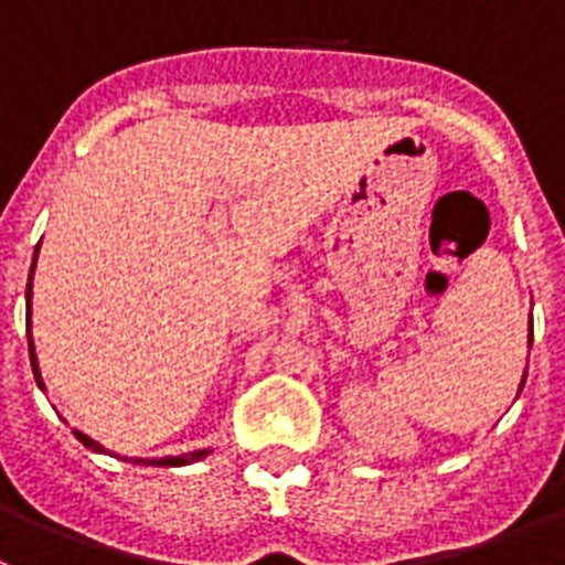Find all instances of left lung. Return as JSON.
Returning <instances> with one entry per match:
<instances>
[{"label": "left lung", "instance_id": "1", "mask_svg": "<svg viewBox=\"0 0 565 565\" xmlns=\"http://www.w3.org/2000/svg\"><path fill=\"white\" fill-rule=\"evenodd\" d=\"M529 344H532V339H529ZM523 385H525V376H523V382H520V391H523Z\"/></svg>", "mask_w": 565, "mask_h": 565}]
</instances>
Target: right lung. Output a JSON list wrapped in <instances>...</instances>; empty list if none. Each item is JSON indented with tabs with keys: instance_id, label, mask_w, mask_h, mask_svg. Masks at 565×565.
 Listing matches in <instances>:
<instances>
[{
	"instance_id": "right-lung-1",
	"label": "right lung",
	"mask_w": 565,
	"mask_h": 565,
	"mask_svg": "<svg viewBox=\"0 0 565 565\" xmlns=\"http://www.w3.org/2000/svg\"><path fill=\"white\" fill-rule=\"evenodd\" d=\"M33 264H36V253H33ZM31 275H33V267H31ZM25 301H28V350H31V367H33V379H36V385H42V376H40V364H36V353H33V339H31V278H28V290H25ZM74 436H77L79 443L85 445V448H92V451L103 454L106 448L99 443H94L92 436L79 434V430H74ZM210 451H192V454H183V457H163V459H135L137 466H189V462H198V459H203Z\"/></svg>"
}]
</instances>
